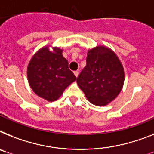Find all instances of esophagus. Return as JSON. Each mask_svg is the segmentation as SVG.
<instances>
[{"label":"esophagus","mask_w":154,"mask_h":154,"mask_svg":"<svg viewBox=\"0 0 154 154\" xmlns=\"http://www.w3.org/2000/svg\"><path fill=\"white\" fill-rule=\"evenodd\" d=\"M73 73H74V75L77 77V76H78V74H79V73H78V71H74V72H73Z\"/></svg>","instance_id":"1"}]
</instances>
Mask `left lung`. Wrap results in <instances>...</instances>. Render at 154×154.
<instances>
[{
	"label": "left lung",
	"instance_id": "obj_1",
	"mask_svg": "<svg viewBox=\"0 0 154 154\" xmlns=\"http://www.w3.org/2000/svg\"><path fill=\"white\" fill-rule=\"evenodd\" d=\"M124 81V67L114 51L103 45L88 50L86 66L77 83L90 103L99 106L109 104L121 92Z\"/></svg>",
	"mask_w": 154,
	"mask_h": 154
}]
</instances>
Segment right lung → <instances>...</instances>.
<instances>
[{
  "label": "right lung",
  "mask_w": 154,
  "mask_h": 154,
  "mask_svg": "<svg viewBox=\"0 0 154 154\" xmlns=\"http://www.w3.org/2000/svg\"><path fill=\"white\" fill-rule=\"evenodd\" d=\"M29 86L34 93L48 102L57 100L64 90L77 77L68 68V61L63 56V49L48 46L33 55L27 67Z\"/></svg>",
  "instance_id": "1"
}]
</instances>
